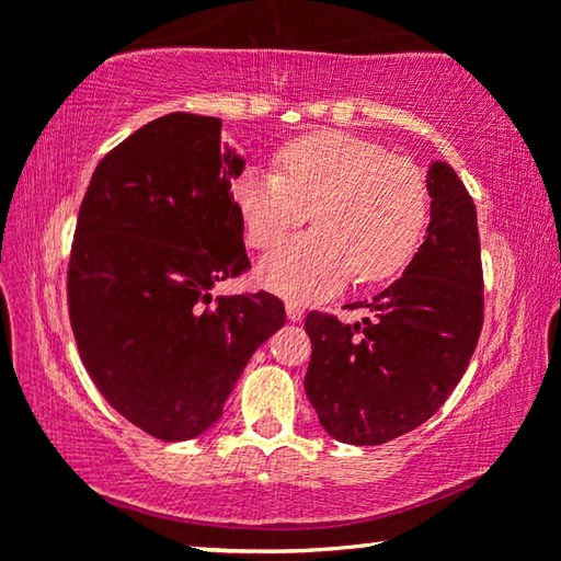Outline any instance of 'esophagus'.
Wrapping results in <instances>:
<instances>
[{
	"instance_id": "1",
	"label": "esophagus",
	"mask_w": 561,
	"mask_h": 561,
	"mask_svg": "<svg viewBox=\"0 0 561 561\" xmlns=\"http://www.w3.org/2000/svg\"><path fill=\"white\" fill-rule=\"evenodd\" d=\"M287 317L289 321H301L304 319V309L297 301H287Z\"/></svg>"
}]
</instances>
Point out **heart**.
<instances>
[{"label": "heart", "instance_id": "obj_1", "mask_svg": "<svg viewBox=\"0 0 561 561\" xmlns=\"http://www.w3.org/2000/svg\"><path fill=\"white\" fill-rule=\"evenodd\" d=\"M279 173L252 168L234 180L232 203L247 242L270 250L309 217L314 232L294 237L260 262L264 287L294 301L396 274L411 260L428 217V187L415 163L374 140L317 130L284 146Z\"/></svg>", "mask_w": 561, "mask_h": 561}]
</instances>
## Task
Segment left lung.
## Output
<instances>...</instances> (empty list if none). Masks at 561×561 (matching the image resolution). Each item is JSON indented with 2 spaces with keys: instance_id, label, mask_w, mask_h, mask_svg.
<instances>
[{
  "instance_id": "1",
  "label": "left lung",
  "mask_w": 561,
  "mask_h": 561,
  "mask_svg": "<svg viewBox=\"0 0 561 561\" xmlns=\"http://www.w3.org/2000/svg\"><path fill=\"white\" fill-rule=\"evenodd\" d=\"M428 234L403 277L351 309L356 324L311 311L304 391L341 443L381 445L428 421L468 368L482 329L478 210L458 173L428 168Z\"/></svg>"
}]
</instances>
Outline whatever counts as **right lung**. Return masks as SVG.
Masks as SVG:
<instances>
[{
	"label": "right lung",
	"instance_id": "obj_1",
	"mask_svg": "<svg viewBox=\"0 0 561 561\" xmlns=\"http://www.w3.org/2000/svg\"><path fill=\"white\" fill-rule=\"evenodd\" d=\"M242 168L220 118L168 113L103 156L83 195L66 284L76 346L103 398L160 440L220 421L284 327L267 291L210 294L250 267L230 193Z\"/></svg>",
	"mask_w": 561,
	"mask_h": 561
}]
</instances>
